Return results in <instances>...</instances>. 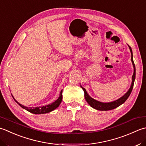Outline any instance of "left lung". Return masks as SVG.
I'll return each instance as SVG.
<instances>
[{
  "mask_svg": "<svg viewBox=\"0 0 146 146\" xmlns=\"http://www.w3.org/2000/svg\"><path fill=\"white\" fill-rule=\"evenodd\" d=\"M129 46V48L130 50V52H131V60H132L133 66V69H134L133 74L132 76V85H131V86H130L129 90L127 91V93L123 95V96L121 98H120V99H118V100H116V101H115V102H113L105 103L98 102V101L93 99V98H91L88 94L87 92H86L85 89L82 88L83 91H84V97H85L86 102L88 103L89 105H90L91 107H93V108L98 110H102V111L111 110L115 109L116 108H117V107L120 105H122L123 103L125 102V101L127 100V98H129V96H130V93H131V92L132 91V89L133 87V84H134V81L135 79V66L134 62H133V55H132V48L130 46Z\"/></svg>",
  "mask_w": 146,
  "mask_h": 146,
  "instance_id": "8db88e82",
  "label": "left lung"
}]
</instances>
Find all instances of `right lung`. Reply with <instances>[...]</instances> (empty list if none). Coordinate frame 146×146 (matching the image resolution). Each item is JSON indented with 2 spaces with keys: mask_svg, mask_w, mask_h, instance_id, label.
<instances>
[{
  "mask_svg": "<svg viewBox=\"0 0 146 146\" xmlns=\"http://www.w3.org/2000/svg\"><path fill=\"white\" fill-rule=\"evenodd\" d=\"M62 90L60 92V96L56 100L55 102H53L50 105H46V106H38V107H35V108H28V107L24 106L23 105H21L18 102H17L16 100H15L18 105L22 107L23 108L25 109L26 110L29 111L30 113H32L33 114H43V113H49L53 110H54L56 109L58 106L60 105V104L62 102Z\"/></svg>",
  "mask_w": 146,
  "mask_h": 146,
  "instance_id": "1",
  "label": "right lung"
}]
</instances>
